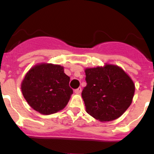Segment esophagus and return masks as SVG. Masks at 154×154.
<instances>
[{"mask_svg": "<svg viewBox=\"0 0 154 154\" xmlns=\"http://www.w3.org/2000/svg\"><path fill=\"white\" fill-rule=\"evenodd\" d=\"M81 92H82V88H81V87H79V88H78V89L75 90V93H76V94H80Z\"/></svg>", "mask_w": 154, "mask_h": 154, "instance_id": "34e87169", "label": "esophagus"}]
</instances>
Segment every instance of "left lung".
I'll return each mask as SVG.
<instances>
[{"instance_id":"left-lung-1","label":"left lung","mask_w":154,"mask_h":154,"mask_svg":"<svg viewBox=\"0 0 154 154\" xmlns=\"http://www.w3.org/2000/svg\"><path fill=\"white\" fill-rule=\"evenodd\" d=\"M87 85L82 90L86 112L101 122L112 121L131 105L135 85L123 69L115 65L87 68Z\"/></svg>"}]
</instances>
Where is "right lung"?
<instances>
[{"mask_svg": "<svg viewBox=\"0 0 154 154\" xmlns=\"http://www.w3.org/2000/svg\"><path fill=\"white\" fill-rule=\"evenodd\" d=\"M70 77L59 65L41 63L31 68L21 82V92L32 109L43 115L63 109L73 90L69 87Z\"/></svg>", "mask_w": 154, "mask_h": 154, "instance_id": "1", "label": "right lung"}]
</instances>
